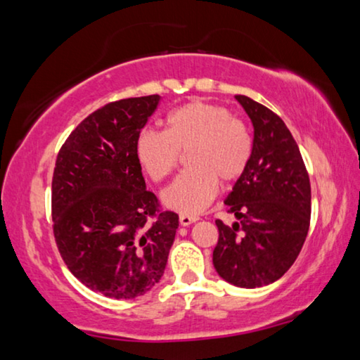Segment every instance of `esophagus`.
I'll return each mask as SVG.
<instances>
[{
	"label": "esophagus",
	"instance_id": "1",
	"mask_svg": "<svg viewBox=\"0 0 360 360\" xmlns=\"http://www.w3.org/2000/svg\"><path fill=\"white\" fill-rule=\"evenodd\" d=\"M194 221H197V217L195 215H179V224L182 226H189L191 224H194Z\"/></svg>",
	"mask_w": 360,
	"mask_h": 360
}]
</instances>
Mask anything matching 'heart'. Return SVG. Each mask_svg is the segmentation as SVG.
<instances>
[{
    "label": "heart",
    "mask_w": 360,
    "mask_h": 360,
    "mask_svg": "<svg viewBox=\"0 0 360 360\" xmlns=\"http://www.w3.org/2000/svg\"><path fill=\"white\" fill-rule=\"evenodd\" d=\"M181 151L191 166L161 194L165 205L195 215L210 205L224 184L238 181L248 168L252 140L248 125L224 105L192 101L168 115V129H145L135 153L141 169L155 182L178 168Z\"/></svg>",
    "instance_id": "heart-1"
}]
</instances>
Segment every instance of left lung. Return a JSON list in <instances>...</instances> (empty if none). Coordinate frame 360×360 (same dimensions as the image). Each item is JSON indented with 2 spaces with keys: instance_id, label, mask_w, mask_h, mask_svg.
I'll return each mask as SVG.
<instances>
[{
  "instance_id": "left-lung-1",
  "label": "left lung",
  "mask_w": 360,
  "mask_h": 360,
  "mask_svg": "<svg viewBox=\"0 0 360 360\" xmlns=\"http://www.w3.org/2000/svg\"><path fill=\"white\" fill-rule=\"evenodd\" d=\"M236 101L255 127L248 168L226 197L231 226L215 220L214 266L221 279L243 288L276 282L300 255L310 229L308 171L283 120L248 96Z\"/></svg>"
}]
</instances>
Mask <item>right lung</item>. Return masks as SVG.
Returning <instances> with one entry per match:
<instances>
[{
    "instance_id": "obj_1",
    "label": "right lung",
    "mask_w": 360,
    "mask_h": 360,
    "mask_svg": "<svg viewBox=\"0 0 360 360\" xmlns=\"http://www.w3.org/2000/svg\"><path fill=\"white\" fill-rule=\"evenodd\" d=\"M160 96L109 103L75 129L55 161L53 236L78 281L104 297L143 295L163 276L179 226L146 191L135 145Z\"/></svg>"
}]
</instances>
